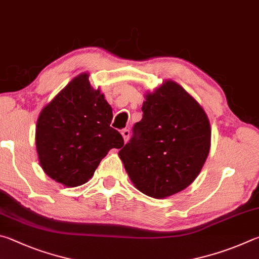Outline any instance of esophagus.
I'll list each match as a JSON object with an SVG mask.
<instances>
[{
	"label": "esophagus",
	"instance_id": "obj_1",
	"mask_svg": "<svg viewBox=\"0 0 259 259\" xmlns=\"http://www.w3.org/2000/svg\"><path fill=\"white\" fill-rule=\"evenodd\" d=\"M121 135H122V139H124V141H125V142L128 141L130 135H131V133H130V130H127V128L122 130V131H121Z\"/></svg>",
	"mask_w": 259,
	"mask_h": 259
}]
</instances>
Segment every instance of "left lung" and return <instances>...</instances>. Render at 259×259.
<instances>
[{
	"mask_svg": "<svg viewBox=\"0 0 259 259\" xmlns=\"http://www.w3.org/2000/svg\"><path fill=\"white\" fill-rule=\"evenodd\" d=\"M144 98L142 119L118 156L139 191L165 199L201 171L210 150V122L197 100L171 79Z\"/></svg>",
	"mask_w": 259,
	"mask_h": 259,
	"instance_id": "obj_1",
	"label": "left lung"
}]
</instances>
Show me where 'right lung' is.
<instances>
[{"label":"right lung","mask_w":259,"mask_h":259,"mask_svg":"<svg viewBox=\"0 0 259 259\" xmlns=\"http://www.w3.org/2000/svg\"><path fill=\"white\" fill-rule=\"evenodd\" d=\"M89 77H74L42 109L36 124L39 165L67 188L85 184L111 149L124 146L120 133L110 127V104Z\"/></svg>","instance_id":"obj_1"}]
</instances>
